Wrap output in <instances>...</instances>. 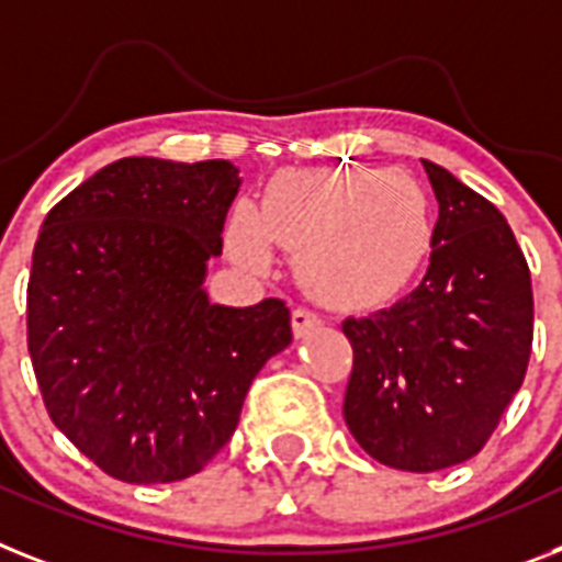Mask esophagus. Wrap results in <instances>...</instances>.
Wrapping results in <instances>:
<instances>
[{
    "label": "esophagus",
    "mask_w": 562,
    "mask_h": 562,
    "mask_svg": "<svg viewBox=\"0 0 562 562\" xmlns=\"http://www.w3.org/2000/svg\"><path fill=\"white\" fill-rule=\"evenodd\" d=\"M322 324V318H318V313H313V310L307 307H299V310H292V333L295 336H307L310 330H315Z\"/></svg>",
    "instance_id": "obj_1"
}]
</instances>
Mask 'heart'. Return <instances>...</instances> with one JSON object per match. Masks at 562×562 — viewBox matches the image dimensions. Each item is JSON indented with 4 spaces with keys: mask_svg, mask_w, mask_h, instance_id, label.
<instances>
[{
    "mask_svg": "<svg viewBox=\"0 0 562 562\" xmlns=\"http://www.w3.org/2000/svg\"><path fill=\"white\" fill-rule=\"evenodd\" d=\"M434 201L407 171H284L258 212L238 209L229 249L249 270L270 267V244L295 255L301 284L341 310L379 307L405 290L434 247Z\"/></svg>",
    "mask_w": 562,
    "mask_h": 562,
    "instance_id": "heart-1",
    "label": "heart"
}]
</instances>
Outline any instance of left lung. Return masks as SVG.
<instances>
[{"label":"left lung","instance_id":"8db88e82","mask_svg":"<svg viewBox=\"0 0 562 562\" xmlns=\"http://www.w3.org/2000/svg\"><path fill=\"white\" fill-rule=\"evenodd\" d=\"M439 201L430 267L393 307L341 324L345 422L382 465L430 474L480 453L520 391L535 338L526 255L503 212L422 160Z\"/></svg>","mask_w":562,"mask_h":562}]
</instances>
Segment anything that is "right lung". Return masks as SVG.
Wrapping results in <instances>:
<instances>
[{
    "instance_id": "obj_1",
    "label": "right lung",
    "mask_w": 562,
    "mask_h": 562,
    "mask_svg": "<svg viewBox=\"0 0 562 562\" xmlns=\"http://www.w3.org/2000/svg\"><path fill=\"white\" fill-rule=\"evenodd\" d=\"M240 178L229 160L123 157L50 209L27 281V353L50 422L114 480L203 471L249 384L292 341L281 299L203 290Z\"/></svg>"
}]
</instances>
